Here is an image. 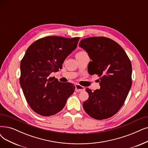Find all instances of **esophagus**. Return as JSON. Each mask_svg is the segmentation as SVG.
Listing matches in <instances>:
<instances>
[{
    "label": "esophagus",
    "mask_w": 148,
    "mask_h": 148,
    "mask_svg": "<svg viewBox=\"0 0 148 148\" xmlns=\"http://www.w3.org/2000/svg\"><path fill=\"white\" fill-rule=\"evenodd\" d=\"M75 91L76 92H81L84 90V87L82 86H80L79 84H76L75 86Z\"/></svg>",
    "instance_id": "1"
}]
</instances>
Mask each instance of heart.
Instances as JSON below:
<instances>
[{"label": "heart", "mask_w": 148, "mask_h": 148, "mask_svg": "<svg viewBox=\"0 0 148 148\" xmlns=\"http://www.w3.org/2000/svg\"><path fill=\"white\" fill-rule=\"evenodd\" d=\"M78 53H85V52H84V51H81V52H79Z\"/></svg>", "instance_id": "b5f03b06"}]
</instances>
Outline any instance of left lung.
Masks as SVG:
<instances>
[{
  "label": "left lung",
  "mask_w": 148,
  "mask_h": 148,
  "mask_svg": "<svg viewBox=\"0 0 148 148\" xmlns=\"http://www.w3.org/2000/svg\"><path fill=\"white\" fill-rule=\"evenodd\" d=\"M79 46L88 53L89 74L99 76L100 88L86 92V113L97 120L108 119L122 107L132 86V65L125 51L115 41L105 37L82 39Z\"/></svg>",
  "instance_id": "obj_1"
}]
</instances>
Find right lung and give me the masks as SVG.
<instances>
[{
  "instance_id": "obj_1",
  "label": "right lung",
  "mask_w": 148,
  "mask_h": 148,
  "mask_svg": "<svg viewBox=\"0 0 148 148\" xmlns=\"http://www.w3.org/2000/svg\"><path fill=\"white\" fill-rule=\"evenodd\" d=\"M79 38L47 36L34 42L21 62L20 84L32 109L42 116L53 115L65 106L75 90L70 82L49 77L56 72L77 47Z\"/></svg>"
}]
</instances>
